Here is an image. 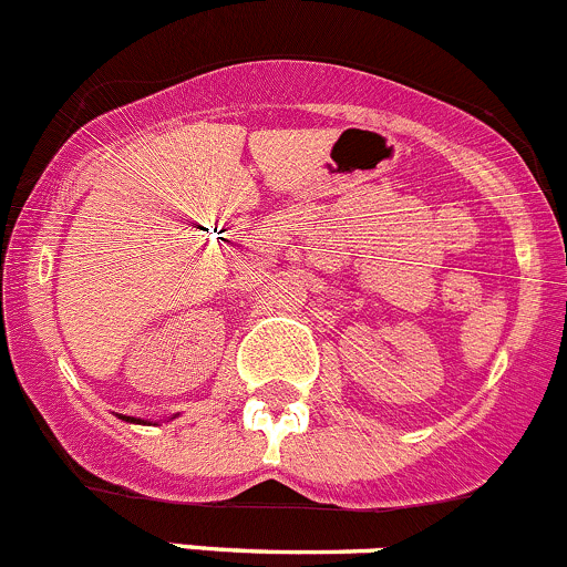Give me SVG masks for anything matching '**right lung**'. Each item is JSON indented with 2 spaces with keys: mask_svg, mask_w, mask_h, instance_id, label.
Returning <instances> with one entry per match:
<instances>
[{
  "mask_svg": "<svg viewBox=\"0 0 567 567\" xmlns=\"http://www.w3.org/2000/svg\"><path fill=\"white\" fill-rule=\"evenodd\" d=\"M125 420H127V417H125Z\"/></svg>",
  "mask_w": 567,
  "mask_h": 567,
  "instance_id": "obj_1",
  "label": "right lung"
}]
</instances>
